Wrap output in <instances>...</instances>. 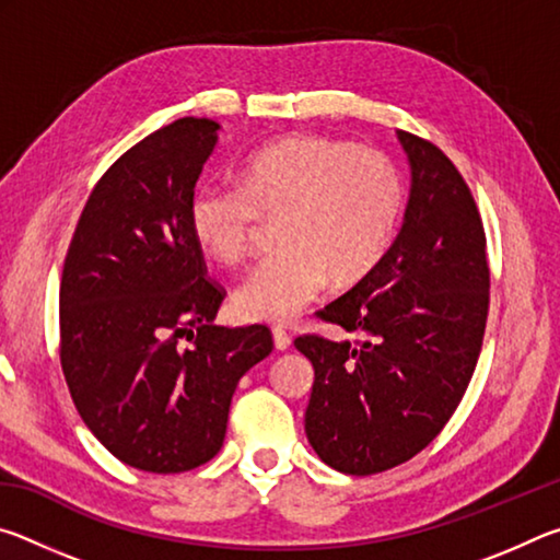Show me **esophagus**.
Listing matches in <instances>:
<instances>
[{"instance_id":"esophagus-1","label":"esophagus","mask_w":560,"mask_h":560,"mask_svg":"<svg viewBox=\"0 0 560 560\" xmlns=\"http://www.w3.org/2000/svg\"><path fill=\"white\" fill-rule=\"evenodd\" d=\"M273 346L277 350H287L291 346V336L283 328H273Z\"/></svg>"}]
</instances>
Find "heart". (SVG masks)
Here are the masks:
<instances>
[{"label":"heart","mask_w":560,"mask_h":560,"mask_svg":"<svg viewBox=\"0 0 560 560\" xmlns=\"http://www.w3.org/2000/svg\"><path fill=\"white\" fill-rule=\"evenodd\" d=\"M405 202L402 177L375 148L289 136L242 165L240 185L207 183L189 200V230L212 259L246 261L261 217L281 220L277 257L234 291L236 314L289 324L330 283L365 281L390 252Z\"/></svg>","instance_id":"obj_1"}]
</instances>
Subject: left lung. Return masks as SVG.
<instances>
[{
  "label": "left lung",
  "mask_w": 560,
  "mask_h": 560,
  "mask_svg": "<svg viewBox=\"0 0 560 560\" xmlns=\"http://www.w3.org/2000/svg\"><path fill=\"white\" fill-rule=\"evenodd\" d=\"M412 185L402 230L371 277L318 311L358 338L293 340L314 363L311 447L343 474H377L438 438L477 368L489 314L487 234L442 150L400 130Z\"/></svg>",
  "instance_id": "left-lung-1"
}]
</instances>
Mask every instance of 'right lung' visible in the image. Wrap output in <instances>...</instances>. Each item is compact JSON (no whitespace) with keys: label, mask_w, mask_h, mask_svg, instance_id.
Listing matches in <instances>:
<instances>
[{"label":"right lung","mask_w":560,"mask_h":560,"mask_svg":"<svg viewBox=\"0 0 560 560\" xmlns=\"http://www.w3.org/2000/svg\"><path fill=\"white\" fill-rule=\"evenodd\" d=\"M217 122L179 118L126 150L91 189L63 259L59 355L71 400L113 457L153 474L220 452L240 377L273 348L267 326H212L189 200Z\"/></svg>","instance_id":"add662e5"}]
</instances>
